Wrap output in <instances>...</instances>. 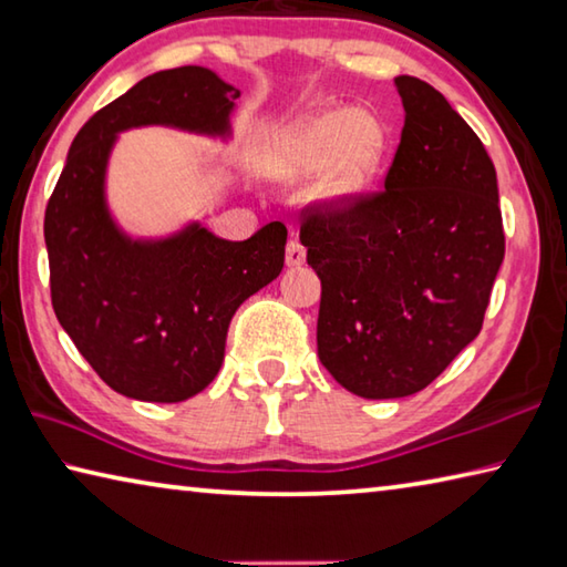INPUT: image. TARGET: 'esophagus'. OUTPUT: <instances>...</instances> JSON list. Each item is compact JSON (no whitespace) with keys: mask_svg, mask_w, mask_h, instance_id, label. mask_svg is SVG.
Masks as SVG:
<instances>
[{"mask_svg":"<svg viewBox=\"0 0 567 567\" xmlns=\"http://www.w3.org/2000/svg\"><path fill=\"white\" fill-rule=\"evenodd\" d=\"M306 261V248L303 244L299 241V238H291L289 244H286V266H301Z\"/></svg>","mask_w":567,"mask_h":567,"instance_id":"obj_1","label":"esophagus"}]
</instances>
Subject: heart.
<instances>
[{"mask_svg":"<svg viewBox=\"0 0 567 567\" xmlns=\"http://www.w3.org/2000/svg\"><path fill=\"white\" fill-rule=\"evenodd\" d=\"M389 144V128L369 109H321L281 136L271 154V174L299 182L321 172L311 188L313 204L326 212H349L371 192Z\"/></svg>","mask_w":567,"mask_h":567,"instance_id":"1","label":"heart"}]
</instances>
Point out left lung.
Here are the masks:
<instances>
[{"label": "left lung", "instance_id": "left-lung-1", "mask_svg": "<svg viewBox=\"0 0 567 567\" xmlns=\"http://www.w3.org/2000/svg\"><path fill=\"white\" fill-rule=\"evenodd\" d=\"M405 124L385 192L306 216L319 359L361 399L423 391L481 333L505 254L498 176L439 89L395 76Z\"/></svg>", "mask_w": 567, "mask_h": 567}]
</instances>
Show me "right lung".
Listing matches in <instances>:
<instances>
[{"mask_svg": "<svg viewBox=\"0 0 567 567\" xmlns=\"http://www.w3.org/2000/svg\"><path fill=\"white\" fill-rule=\"evenodd\" d=\"M238 96L206 66L142 79L74 136L47 204L56 319L99 379L126 399L178 403L202 393L221 369L236 309L284 268L281 221L246 241L216 236L196 218L166 236H134L109 206L118 134L166 126L226 144Z\"/></svg>", "mask_w": 567, "mask_h": 567, "instance_id": "1", "label": "right lung"}]
</instances>
